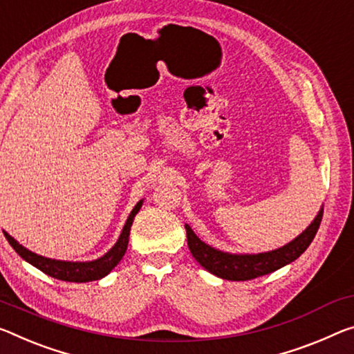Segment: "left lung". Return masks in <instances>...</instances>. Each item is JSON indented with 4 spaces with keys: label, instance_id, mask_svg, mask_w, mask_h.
Instances as JSON below:
<instances>
[{
    "label": "left lung",
    "instance_id": "8db88e82",
    "mask_svg": "<svg viewBox=\"0 0 354 354\" xmlns=\"http://www.w3.org/2000/svg\"><path fill=\"white\" fill-rule=\"evenodd\" d=\"M322 217L323 209H319L313 222L298 238L285 244L283 248L263 252V254H228V252L217 250L203 243L189 225H186L187 245L195 260L214 276L227 280H252L277 271L304 254V250L315 238Z\"/></svg>",
    "mask_w": 354,
    "mask_h": 354
}]
</instances>
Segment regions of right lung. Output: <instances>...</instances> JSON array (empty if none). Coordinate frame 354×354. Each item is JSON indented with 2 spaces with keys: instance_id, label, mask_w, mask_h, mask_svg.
Returning a JSON list of instances; mask_svg holds the SVG:
<instances>
[{
  "instance_id": "obj_1",
  "label": "right lung",
  "mask_w": 354,
  "mask_h": 354,
  "mask_svg": "<svg viewBox=\"0 0 354 354\" xmlns=\"http://www.w3.org/2000/svg\"><path fill=\"white\" fill-rule=\"evenodd\" d=\"M143 205V200H140L136 205V207L129 214L126 225L122 228V232L118 238L116 244L111 248L104 257L97 258L93 261H61L53 260V258H47L42 255H37L35 252L28 250L24 245L17 243V241L10 236L9 233L4 232L6 239L9 241V244L12 245L14 250L19 254L25 261L30 265L41 269L42 272H46L47 276L64 280V282H91V280H99L105 277L111 269H113L118 263L121 261V258L124 257L129 244V234H131V227L133 222V217L137 216L140 207Z\"/></svg>"
}]
</instances>
